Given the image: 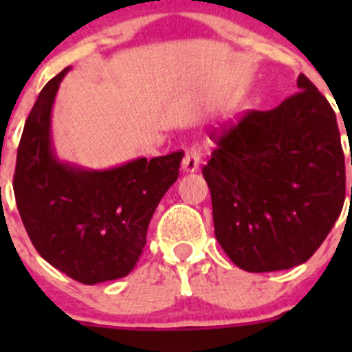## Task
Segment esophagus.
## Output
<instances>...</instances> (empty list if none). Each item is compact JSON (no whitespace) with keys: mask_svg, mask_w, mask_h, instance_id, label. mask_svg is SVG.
<instances>
[{"mask_svg":"<svg viewBox=\"0 0 352 352\" xmlns=\"http://www.w3.org/2000/svg\"><path fill=\"white\" fill-rule=\"evenodd\" d=\"M199 163H201V156H199L197 148L190 146L186 150V156L182 160V170L187 173L197 172L199 170Z\"/></svg>","mask_w":352,"mask_h":352,"instance_id":"obj_1","label":"esophagus"}]
</instances>
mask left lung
<instances>
[{
	"label": "left lung",
	"instance_id": "8db88e82",
	"mask_svg": "<svg viewBox=\"0 0 352 352\" xmlns=\"http://www.w3.org/2000/svg\"><path fill=\"white\" fill-rule=\"evenodd\" d=\"M296 85L300 91L276 109L250 110L214 136L218 148L202 168L216 240L248 272L307 262L346 199L336 112L305 74Z\"/></svg>",
	"mask_w": 352,
	"mask_h": 352
}]
</instances>
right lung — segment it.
<instances>
[{"label": "right lung", "instance_id": "right-lung-1", "mask_svg": "<svg viewBox=\"0 0 352 352\" xmlns=\"http://www.w3.org/2000/svg\"><path fill=\"white\" fill-rule=\"evenodd\" d=\"M67 71L42 88L28 113L13 190L41 257L74 281L97 285L124 278L140 261L151 216L179 179L184 151L109 170L61 162L52 146L51 116Z\"/></svg>", "mask_w": 352, "mask_h": 352}]
</instances>
